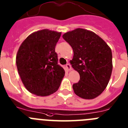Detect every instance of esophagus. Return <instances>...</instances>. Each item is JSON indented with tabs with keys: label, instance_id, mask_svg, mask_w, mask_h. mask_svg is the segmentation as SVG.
I'll use <instances>...</instances> for the list:
<instances>
[{
	"label": "esophagus",
	"instance_id": "esophagus-1",
	"mask_svg": "<svg viewBox=\"0 0 128 128\" xmlns=\"http://www.w3.org/2000/svg\"><path fill=\"white\" fill-rule=\"evenodd\" d=\"M66 69H67L68 70H72V66H71V65H70V63H67V64H66Z\"/></svg>",
	"mask_w": 128,
	"mask_h": 128
}]
</instances>
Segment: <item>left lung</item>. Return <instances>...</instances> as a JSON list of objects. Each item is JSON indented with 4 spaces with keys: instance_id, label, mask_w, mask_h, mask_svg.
I'll return each instance as SVG.
<instances>
[{
    "instance_id": "1",
    "label": "left lung",
    "mask_w": 128,
    "mask_h": 128,
    "mask_svg": "<svg viewBox=\"0 0 128 128\" xmlns=\"http://www.w3.org/2000/svg\"><path fill=\"white\" fill-rule=\"evenodd\" d=\"M63 38L71 46L73 68L80 75V80L72 87L76 95L93 99L106 88L112 71L110 48L102 38L90 30L77 28L65 33Z\"/></svg>"
}]
</instances>
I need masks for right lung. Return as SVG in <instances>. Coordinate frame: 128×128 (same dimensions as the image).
<instances>
[{"mask_svg": "<svg viewBox=\"0 0 128 128\" xmlns=\"http://www.w3.org/2000/svg\"><path fill=\"white\" fill-rule=\"evenodd\" d=\"M62 33L48 29L33 33L16 55V66L26 89L36 95H50L59 88L65 70L58 64L55 46Z\"/></svg>", "mask_w": 128, "mask_h": 128, "instance_id": "add662e5", "label": "right lung"}]
</instances>
